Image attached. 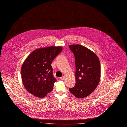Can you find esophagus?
Here are the masks:
<instances>
[{"label": "esophagus", "instance_id": "esophagus-1", "mask_svg": "<svg viewBox=\"0 0 127 127\" xmlns=\"http://www.w3.org/2000/svg\"><path fill=\"white\" fill-rule=\"evenodd\" d=\"M65 79H66V77H65V76H63V77H62L60 78V79L62 80H65Z\"/></svg>", "mask_w": 127, "mask_h": 127}]
</instances>
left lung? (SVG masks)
<instances>
[{
  "mask_svg": "<svg viewBox=\"0 0 127 127\" xmlns=\"http://www.w3.org/2000/svg\"><path fill=\"white\" fill-rule=\"evenodd\" d=\"M75 58L76 84L69 91L78 98L90 95L100 80L101 67L97 55L87 47L79 44L69 46Z\"/></svg>",
  "mask_w": 127,
  "mask_h": 127,
  "instance_id": "obj_1",
  "label": "left lung"
}]
</instances>
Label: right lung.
I'll list each match as a JSON object with an SVG mask.
<instances>
[{"mask_svg":"<svg viewBox=\"0 0 127 127\" xmlns=\"http://www.w3.org/2000/svg\"><path fill=\"white\" fill-rule=\"evenodd\" d=\"M62 50L61 46L39 48L25 60L21 67V77L24 86L30 94L43 98L52 90L56 80L51 65Z\"/></svg>","mask_w":127,"mask_h":127,"instance_id":"right-lung-1","label":"right lung"}]
</instances>
